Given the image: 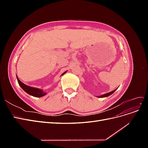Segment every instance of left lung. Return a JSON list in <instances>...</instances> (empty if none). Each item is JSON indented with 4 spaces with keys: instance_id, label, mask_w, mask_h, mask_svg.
Segmentation results:
<instances>
[{
    "instance_id": "8db88e82",
    "label": "left lung",
    "mask_w": 148,
    "mask_h": 148,
    "mask_svg": "<svg viewBox=\"0 0 148 148\" xmlns=\"http://www.w3.org/2000/svg\"><path fill=\"white\" fill-rule=\"evenodd\" d=\"M115 91H116V89H115V90H114V91H111V92H108V93H107V94H105V95H102V96H98V97H107V96H109L111 95L112 94H113Z\"/></svg>"
}]
</instances>
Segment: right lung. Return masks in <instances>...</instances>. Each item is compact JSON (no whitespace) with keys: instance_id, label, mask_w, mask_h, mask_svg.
<instances>
[{"instance_id":"obj_1","label":"right lung","mask_w":148,"mask_h":148,"mask_svg":"<svg viewBox=\"0 0 148 148\" xmlns=\"http://www.w3.org/2000/svg\"><path fill=\"white\" fill-rule=\"evenodd\" d=\"M66 71L64 72L62 75L64 74H65ZM17 80H18V84L21 87V88L23 89V90L26 92H27L28 94H29V95L33 96L34 97H42L45 96L46 95V92H44L42 89H38V88H33V87H31V86H28L27 85L25 84L24 83H22L21 81H20V79H18L16 77Z\"/></svg>"}]
</instances>
